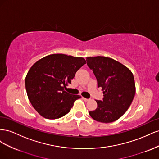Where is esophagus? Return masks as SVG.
Listing matches in <instances>:
<instances>
[{
  "label": "esophagus",
  "mask_w": 159,
  "mask_h": 159,
  "mask_svg": "<svg viewBox=\"0 0 159 159\" xmlns=\"http://www.w3.org/2000/svg\"><path fill=\"white\" fill-rule=\"evenodd\" d=\"M83 100L85 101V102H88V101L89 100V99H87V98H82Z\"/></svg>",
  "instance_id": "34e87169"
}]
</instances>
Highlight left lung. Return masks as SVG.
<instances>
[{"label":"left lung","mask_w":159,"mask_h":159,"mask_svg":"<svg viewBox=\"0 0 159 159\" xmlns=\"http://www.w3.org/2000/svg\"><path fill=\"white\" fill-rule=\"evenodd\" d=\"M86 61L103 93L102 101L95 100L98 107L89 114L99 122L116 121L127 111L135 95L133 74L125 66L111 57H88Z\"/></svg>","instance_id":"8db88e82"}]
</instances>
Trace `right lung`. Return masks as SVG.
Wrapping results in <instances>:
<instances>
[{
    "label": "right lung",
    "instance_id": "obj_1",
    "mask_svg": "<svg viewBox=\"0 0 159 159\" xmlns=\"http://www.w3.org/2000/svg\"><path fill=\"white\" fill-rule=\"evenodd\" d=\"M85 64L83 57L54 54L44 57L31 67L25 78L26 93L41 116L56 119L70 112L81 96L68 93L64 88Z\"/></svg>",
    "mask_w": 159,
    "mask_h": 159
}]
</instances>
